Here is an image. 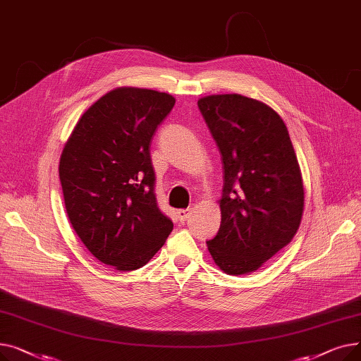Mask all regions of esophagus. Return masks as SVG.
<instances>
[{
	"label": "esophagus",
	"instance_id": "obj_1",
	"mask_svg": "<svg viewBox=\"0 0 361 361\" xmlns=\"http://www.w3.org/2000/svg\"><path fill=\"white\" fill-rule=\"evenodd\" d=\"M188 216H190V211H188V209H180V211H177V218H178L180 222L187 221Z\"/></svg>",
	"mask_w": 361,
	"mask_h": 361
}]
</instances>
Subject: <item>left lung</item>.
<instances>
[{
  "label": "left lung",
  "instance_id": "8db88e82",
  "mask_svg": "<svg viewBox=\"0 0 361 361\" xmlns=\"http://www.w3.org/2000/svg\"><path fill=\"white\" fill-rule=\"evenodd\" d=\"M224 168L221 226L206 241L230 275L257 271L295 235L305 188L286 123L260 101L211 94L197 101Z\"/></svg>",
  "mask_w": 361,
  "mask_h": 361
}]
</instances>
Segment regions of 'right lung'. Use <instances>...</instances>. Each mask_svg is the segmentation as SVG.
Masks as SVG:
<instances>
[{"label": "right lung", "mask_w": 361, "mask_h": 361, "mask_svg": "<svg viewBox=\"0 0 361 361\" xmlns=\"http://www.w3.org/2000/svg\"><path fill=\"white\" fill-rule=\"evenodd\" d=\"M176 104L168 93L117 87L75 124L60 159L66 211L86 249L118 271L154 257L174 225L157 203L150 142Z\"/></svg>", "instance_id": "right-lung-1"}]
</instances>
